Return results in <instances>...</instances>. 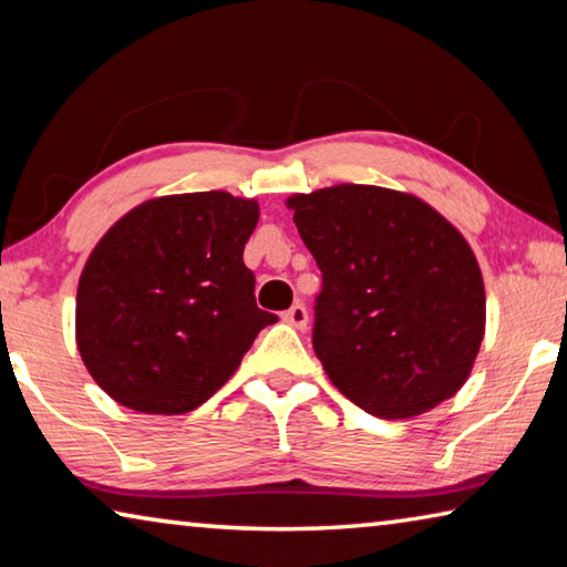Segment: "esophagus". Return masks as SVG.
I'll list each match as a JSON object with an SVG mask.
<instances>
[{"label": "esophagus", "mask_w": 567, "mask_h": 567, "mask_svg": "<svg viewBox=\"0 0 567 567\" xmlns=\"http://www.w3.org/2000/svg\"><path fill=\"white\" fill-rule=\"evenodd\" d=\"M282 318H285V322H290L292 328H297V330L307 328V310H305L302 302H295L290 310L282 312Z\"/></svg>", "instance_id": "1"}]
</instances>
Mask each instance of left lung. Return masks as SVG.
<instances>
[{
  "instance_id": "obj_1",
  "label": "left lung",
  "mask_w": 567,
  "mask_h": 567,
  "mask_svg": "<svg viewBox=\"0 0 567 567\" xmlns=\"http://www.w3.org/2000/svg\"><path fill=\"white\" fill-rule=\"evenodd\" d=\"M322 272L312 348L344 398L402 420L467 380L485 332V287L465 237L422 199L338 185L287 199Z\"/></svg>"
}]
</instances>
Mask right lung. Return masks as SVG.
<instances>
[{"label":"right lung","instance_id":"add662e5","mask_svg":"<svg viewBox=\"0 0 567 567\" xmlns=\"http://www.w3.org/2000/svg\"><path fill=\"white\" fill-rule=\"evenodd\" d=\"M257 217L252 199L189 192L134 207L100 239L76 287V348L120 405L199 408L277 322L243 260Z\"/></svg>","mask_w":567,"mask_h":567}]
</instances>
